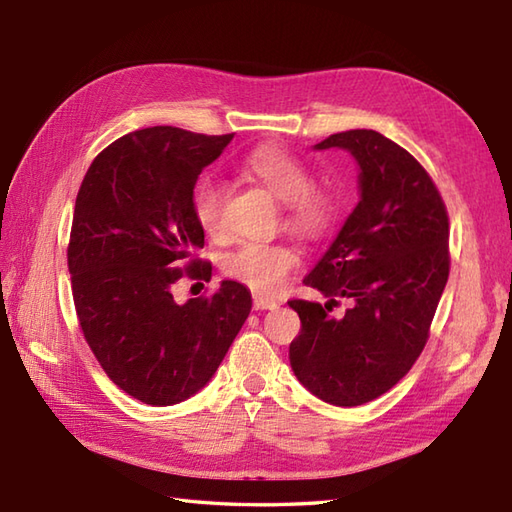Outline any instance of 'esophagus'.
<instances>
[{
  "mask_svg": "<svg viewBox=\"0 0 512 512\" xmlns=\"http://www.w3.org/2000/svg\"><path fill=\"white\" fill-rule=\"evenodd\" d=\"M253 308L255 310H273V308H277V301L273 297L262 295V292H255V295H253Z\"/></svg>",
  "mask_w": 512,
  "mask_h": 512,
  "instance_id": "1",
  "label": "esophagus"
}]
</instances>
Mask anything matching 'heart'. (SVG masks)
Instances as JSON below:
<instances>
[{
	"label": "heart",
	"instance_id": "obj_1",
	"mask_svg": "<svg viewBox=\"0 0 512 512\" xmlns=\"http://www.w3.org/2000/svg\"><path fill=\"white\" fill-rule=\"evenodd\" d=\"M248 178L284 202L286 226L306 239H319L330 231L339 215V198L328 187L312 184L308 167L299 158L275 145L250 151L239 165ZM226 187L215 178H204L193 191V217L206 235H222ZM299 266V253L288 244L248 239L224 257V270L242 284L259 292L277 290Z\"/></svg>",
	"mask_w": 512,
	"mask_h": 512
}]
</instances>
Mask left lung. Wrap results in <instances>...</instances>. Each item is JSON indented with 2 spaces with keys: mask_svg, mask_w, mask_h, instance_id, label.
Masks as SVG:
<instances>
[{
  "mask_svg": "<svg viewBox=\"0 0 512 512\" xmlns=\"http://www.w3.org/2000/svg\"><path fill=\"white\" fill-rule=\"evenodd\" d=\"M347 149L361 200L303 284L330 301L292 299L301 332L290 365L303 387L336 407L383 396L418 361L449 279V215L431 176L374 129L332 134L314 149ZM353 306L329 312L336 298Z\"/></svg>",
  "mask_w": 512,
  "mask_h": 512,
  "instance_id": "1",
  "label": "left lung"
}]
</instances>
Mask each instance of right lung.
<instances>
[{
    "mask_svg": "<svg viewBox=\"0 0 512 512\" xmlns=\"http://www.w3.org/2000/svg\"><path fill=\"white\" fill-rule=\"evenodd\" d=\"M233 134L147 127L105 147L76 195L68 244L72 297L85 341L125 394L154 407L209 383L253 299L222 281L211 297L176 303L184 275L211 279L193 187Z\"/></svg>",
    "mask_w": 512,
    "mask_h": 512,
    "instance_id": "right-lung-1",
    "label": "right lung"
}]
</instances>
